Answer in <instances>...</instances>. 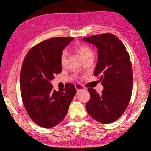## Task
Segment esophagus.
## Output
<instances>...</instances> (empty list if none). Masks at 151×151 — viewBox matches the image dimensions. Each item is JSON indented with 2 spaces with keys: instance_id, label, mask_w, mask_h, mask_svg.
<instances>
[{
  "instance_id": "obj_1",
  "label": "esophagus",
  "mask_w": 151,
  "mask_h": 151,
  "mask_svg": "<svg viewBox=\"0 0 151 151\" xmlns=\"http://www.w3.org/2000/svg\"><path fill=\"white\" fill-rule=\"evenodd\" d=\"M75 87L76 88V91H77V92L82 91V90H85V87H84L83 85H80V84H76V85H75Z\"/></svg>"
}]
</instances>
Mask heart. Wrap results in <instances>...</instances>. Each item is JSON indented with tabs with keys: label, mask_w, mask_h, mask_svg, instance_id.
<instances>
[{
	"label": "heart",
	"mask_w": 151,
	"mask_h": 151,
	"mask_svg": "<svg viewBox=\"0 0 151 151\" xmlns=\"http://www.w3.org/2000/svg\"><path fill=\"white\" fill-rule=\"evenodd\" d=\"M76 50L78 52V54L81 56L82 59H85L86 58L93 57L94 54L93 50L87 46L84 45H78L76 46ZM66 52L65 50H63L60 55V64L64 65L65 63L66 58Z\"/></svg>",
	"instance_id": "1"
}]
</instances>
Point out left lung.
Listing matches in <instances>:
<instances>
[{"mask_svg":"<svg viewBox=\"0 0 151 151\" xmlns=\"http://www.w3.org/2000/svg\"><path fill=\"white\" fill-rule=\"evenodd\" d=\"M98 48L94 76L102 81L104 89L99 94L88 88L91 98L86 109L92 118L101 123L116 121L127 109L132 89V68L126 47L111 33L95 35L83 39Z\"/></svg>","mask_w":151,"mask_h":151,"instance_id":"obj_1","label":"left lung"}]
</instances>
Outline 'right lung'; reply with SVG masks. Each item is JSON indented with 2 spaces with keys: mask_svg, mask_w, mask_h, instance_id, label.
Listing matches in <instances>:
<instances>
[{
  "mask_svg": "<svg viewBox=\"0 0 151 151\" xmlns=\"http://www.w3.org/2000/svg\"><path fill=\"white\" fill-rule=\"evenodd\" d=\"M73 39L45 40L30 48L22 63L20 76L22 100L30 118L41 127L48 129L60 123L76 93L71 83L56 91L50 83L55 74L60 73V55Z\"/></svg>",
  "mask_w": 151,
  "mask_h": 151,
  "instance_id": "add662e5",
  "label": "right lung"
}]
</instances>
